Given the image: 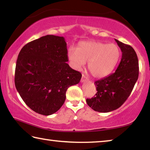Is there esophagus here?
<instances>
[{
	"mask_svg": "<svg viewBox=\"0 0 150 150\" xmlns=\"http://www.w3.org/2000/svg\"><path fill=\"white\" fill-rule=\"evenodd\" d=\"M88 81V78L86 77L84 74H83L82 78H81V82L83 83V82H85V81Z\"/></svg>",
	"mask_w": 150,
	"mask_h": 150,
	"instance_id": "1",
	"label": "esophagus"
}]
</instances>
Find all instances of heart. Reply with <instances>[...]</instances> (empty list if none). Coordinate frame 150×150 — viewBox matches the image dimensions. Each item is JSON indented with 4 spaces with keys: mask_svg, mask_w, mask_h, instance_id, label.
Masks as SVG:
<instances>
[{
    "mask_svg": "<svg viewBox=\"0 0 150 150\" xmlns=\"http://www.w3.org/2000/svg\"><path fill=\"white\" fill-rule=\"evenodd\" d=\"M117 45L89 41L81 43L77 50L70 49L67 56L77 70H81L88 63V69L94 77L103 78L115 69L120 57Z\"/></svg>",
    "mask_w": 150,
    "mask_h": 150,
    "instance_id": "heart-1",
    "label": "heart"
}]
</instances>
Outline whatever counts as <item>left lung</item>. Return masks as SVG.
I'll list each match as a JSON object with an SVG mask.
<instances>
[{
  "label": "left lung",
  "instance_id": "1",
  "mask_svg": "<svg viewBox=\"0 0 150 150\" xmlns=\"http://www.w3.org/2000/svg\"><path fill=\"white\" fill-rule=\"evenodd\" d=\"M122 51L121 61L115 73L95 81L97 93L95 97L87 98L94 110L108 112L118 108L133 90L139 75L138 59L132 47L115 39Z\"/></svg>",
  "mask_w": 150,
  "mask_h": 150
}]
</instances>
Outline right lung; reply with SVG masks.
Segmentation results:
<instances>
[{
	"mask_svg": "<svg viewBox=\"0 0 150 150\" xmlns=\"http://www.w3.org/2000/svg\"><path fill=\"white\" fill-rule=\"evenodd\" d=\"M63 37L47 35L28 43L18 56L14 83L26 105L35 112L48 116L63 105L66 91L82 77L68 62Z\"/></svg>",
	"mask_w": 150,
	"mask_h": 150,
	"instance_id": "right-lung-1",
	"label": "right lung"
}]
</instances>
